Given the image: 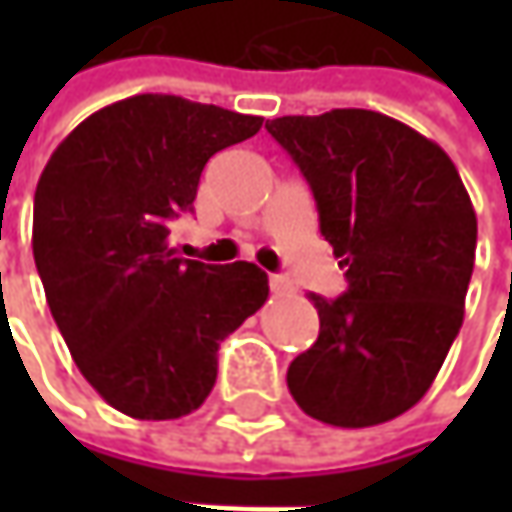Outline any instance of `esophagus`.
I'll return each instance as SVG.
<instances>
[{
    "label": "esophagus",
    "mask_w": 512,
    "mask_h": 512,
    "mask_svg": "<svg viewBox=\"0 0 512 512\" xmlns=\"http://www.w3.org/2000/svg\"><path fill=\"white\" fill-rule=\"evenodd\" d=\"M270 290H273V293H290L293 285H290V279H287V276H282V273H273V276H270Z\"/></svg>",
    "instance_id": "esophagus-1"
}]
</instances>
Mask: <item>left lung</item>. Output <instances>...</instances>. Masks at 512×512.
Wrapping results in <instances>:
<instances>
[{
    "mask_svg": "<svg viewBox=\"0 0 512 512\" xmlns=\"http://www.w3.org/2000/svg\"><path fill=\"white\" fill-rule=\"evenodd\" d=\"M265 128L313 190L347 279L336 299L307 293L319 339L287 367L290 396L333 427L390 422L430 390L462 327L476 259L462 176L436 142L376 110Z\"/></svg>",
    "mask_w": 512,
    "mask_h": 512,
    "instance_id": "1",
    "label": "left lung"
}]
</instances>
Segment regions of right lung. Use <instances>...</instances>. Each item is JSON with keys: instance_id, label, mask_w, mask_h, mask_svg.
<instances>
[{"instance_id": "right-lung-1", "label": "right lung", "mask_w": 512, "mask_h": 512, "mask_svg": "<svg viewBox=\"0 0 512 512\" xmlns=\"http://www.w3.org/2000/svg\"><path fill=\"white\" fill-rule=\"evenodd\" d=\"M262 128L182 96L96 110L53 150L33 196V259L70 356L119 413L165 422L216 384L219 342L267 299L253 262L205 265L168 245L207 159Z\"/></svg>"}]
</instances>
